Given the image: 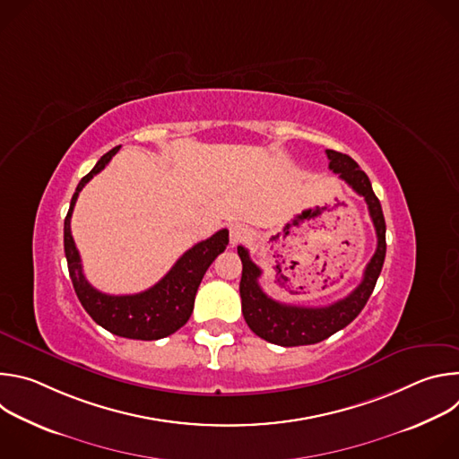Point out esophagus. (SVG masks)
I'll use <instances>...</instances> for the list:
<instances>
[{
  "mask_svg": "<svg viewBox=\"0 0 459 459\" xmlns=\"http://www.w3.org/2000/svg\"><path fill=\"white\" fill-rule=\"evenodd\" d=\"M250 232L245 225H232L230 227V243L232 245H238V243H243L245 239H248Z\"/></svg>",
  "mask_w": 459,
  "mask_h": 459,
  "instance_id": "1",
  "label": "esophagus"
}]
</instances>
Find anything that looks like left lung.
Listing matches in <instances>:
<instances>
[{
  "instance_id": "obj_1",
  "label": "left lung",
  "mask_w": 459,
  "mask_h": 459,
  "mask_svg": "<svg viewBox=\"0 0 459 459\" xmlns=\"http://www.w3.org/2000/svg\"><path fill=\"white\" fill-rule=\"evenodd\" d=\"M326 158L331 161L329 169L336 172L347 185H351L354 192L365 198L370 220L376 229L377 247L365 267L361 283L347 298L329 307H296L269 298L257 281L261 276V269L252 264L248 250L245 247H238V254L243 264L239 281L243 317L255 336L281 347L319 343L334 333L345 329L367 305L385 261L386 227L381 204L376 198L368 176L347 154L326 151Z\"/></svg>"
}]
</instances>
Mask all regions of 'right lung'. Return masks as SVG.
<instances>
[{"mask_svg": "<svg viewBox=\"0 0 459 459\" xmlns=\"http://www.w3.org/2000/svg\"><path fill=\"white\" fill-rule=\"evenodd\" d=\"M117 151L119 147H114L103 154L96 167L78 183L63 225L65 255H67L69 274L76 296L98 325H101L108 333L128 340H161L174 334L188 321L194 308L195 292H198L207 269L229 245V230L221 229L209 239L195 243L154 287L140 294L112 296L96 290L83 276L82 257L71 234V218L82 188L107 167Z\"/></svg>", "mask_w": 459, "mask_h": 459, "instance_id": "obj_1", "label": "right lung"}]
</instances>
